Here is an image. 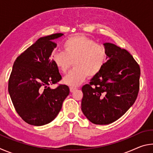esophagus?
Masks as SVG:
<instances>
[{
	"instance_id": "34e87169",
	"label": "esophagus",
	"mask_w": 153,
	"mask_h": 153,
	"mask_svg": "<svg viewBox=\"0 0 153 153\" xmlns=\"http://www.w3.org/2000/svg\"><path fill=\"white\" fill-rule=\"evenodd\" d=\"M69 89H70V92H74L75 91V90H76L77 88H76L70 87V88H69Z\"/></svg>"
}]
</instances>
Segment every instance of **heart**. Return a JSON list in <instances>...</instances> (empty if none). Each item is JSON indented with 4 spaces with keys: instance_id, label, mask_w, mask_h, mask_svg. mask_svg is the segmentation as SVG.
<instances>
[{
    "instance_id": "heart-1",
    "label": "heart",
    "mask_w": 153,
    "mask_h": 153,
    "mask_svg": "<svg viewBox=\"0 0 153 153\" xmlns=\"http://www.w3.org/2000/svg\"><path fill=\"white\" fill-rule=\"evenodd\" d=\"M63 46L64 51H53L51 59L62 73H66L74 62V69L63 79L64 84L69 86H77L88 76H95L105 63V48L86 36H73L67 39Z\"/></svg>"
}]
</instances>
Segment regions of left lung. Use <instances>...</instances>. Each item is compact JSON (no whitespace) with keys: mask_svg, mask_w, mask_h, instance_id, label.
<instances>
[{"mask_svg":"<svg viewBox=\"0 0 153 153\" xmlns=\"http://www.w3.org/2000/svg\"><path fill=\"white\" fill-rule=\"evenodd\" d=\"M107 61L100 71L82 87L81 108L90 122L107 125L126 113L139 91L140 69L125 49L103 44Z\"/></svg>","mask_w":153,"mask_h":153,"instance_id":"left-lung-1","label":"left lung"}]
</instances>
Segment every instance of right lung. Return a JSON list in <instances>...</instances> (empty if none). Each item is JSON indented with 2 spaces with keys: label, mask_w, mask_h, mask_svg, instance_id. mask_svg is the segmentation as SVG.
Here are the masks:
<instances>
[{
  "label": "right lung",
  "mask_w": 153,
  "mask_h": 153,
  "mask_svg": "<svg viewBox=\"0 0 153 153\" xmlns=\"http://www.w3.org/2000/svg\"><path fill=\"white\" fill-rule=\"evenodd\" d=\"M61 33L40 38L14 62L9 80V93L17 113L30 125L40 126L57 116L69 94L66 85L52 89L50 85L61 79L51 54L56 45L53 40Z\"/></svg>",
  "instance_id": "1"
}]
</instances>
